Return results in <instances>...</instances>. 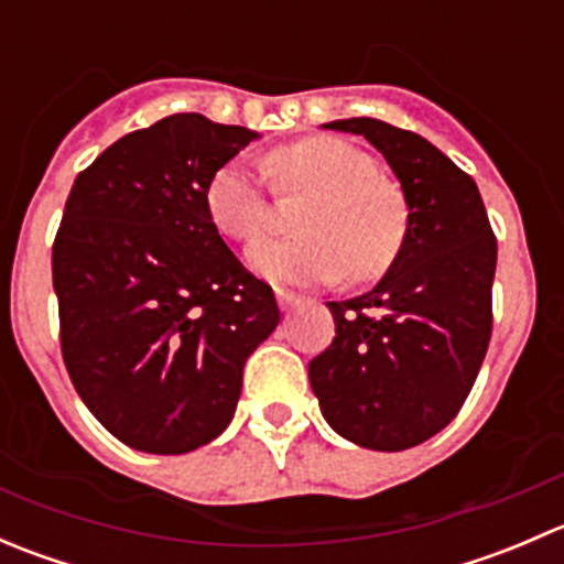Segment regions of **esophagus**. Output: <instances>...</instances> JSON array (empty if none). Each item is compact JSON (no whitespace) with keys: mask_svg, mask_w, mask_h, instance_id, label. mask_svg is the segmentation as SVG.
<instances>
[{"mask_svg":"<svg viewBox=\"0 0 564 564\" xmlns=\"http://www.w3.org/2000/svg\"><path fill=\"white\" fill-rule=\"evenodd\" d=\"M275 300L281 311H292L294 305H300V297L294 292H289V289H275Z\"/></svg>","mask_w":564,"mask_h":564,"instance_id":"obj_1","label":"esophagus"}]
</instances>
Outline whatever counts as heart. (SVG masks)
Returning a JSON list of instances; mask_svg holds the SVG:
<instances>
[{"instance_id": "obj_1", "label": "heart", "mask_w": 564, "mask_h": 564, "mask_svg": "<svg viewBox=\"0 0 564 564\" xmlns=\"http://www.w3.org/2000/svg\"><path fill=\"white\" fill-rule=\"evenodd\" d=\"M270 169L292 191L311 193L294 240H261L248 250L250 270L278 286L368 281L395 259L406 235V202L377 163L329 135L297 141L270 158ZM215 229L250 242L267 229L264 180L253 163L231 161L207 187Z\"/></svg>"}]
</instances>
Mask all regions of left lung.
<instances>
[{"mask_svg": "<svg viewBox=\"0 0 564 564\" xmlns=\"http://www.w3.org/2000/svg\"><path fill=\"white\" fill-rule=\"evenodd\" d=\"M322 128L377 147L409 215L382 281L327 303L335 338L311 360V388L335 434L398 453L440 434L475 384L491 340L497 240L475 180L423 135L371 117Z\"/></svg>", "mask_w": 564, "mask_h": 564, "instance_id": "1", "label": "left lung"}]
</instances>
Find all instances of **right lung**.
I'll list each match as a JSON object with an SVG mask.
<instances>
[{"label": "right lung", "mask_w": 564, "mask_h": 564, "mask_svg": "<svg viewBox=\"0 0 564 564\" xmlns=\"http://www.w3.org/2000/svg\"><path fill=\"white\" fill-rule=\"evenodd\" d=\"M256 139L172 113L113 141L70 187L51 256L62 357L133 451L180 456L224 434L246 360L281 322L207 209L209 180Z\"/></svg>", "instance_id": "obj_1"}]
</instances>
